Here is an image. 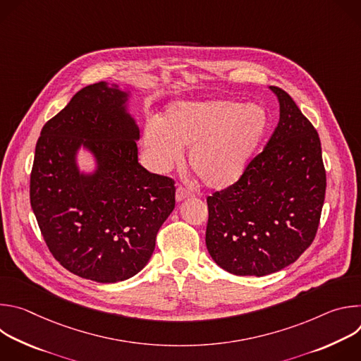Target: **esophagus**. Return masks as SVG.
Masks as SVG:
<instances>
[{"label": "esophagus", "mask_w": 361, "mask_h": 361, "mask_svg": "<svg viewBox=\"0 0 361 361\" xmlns=\"http://www.w3.org/2000/svg\"><path fill=\"white\" fill-rule=\"evenodd\" d=\"M188 197H191V192H190V191H187V190L183 188V187H178V188H177V191H176V200H177V202H181V201L187 200Z\"/></svg>", "instance_id": "1"}]
</instances>
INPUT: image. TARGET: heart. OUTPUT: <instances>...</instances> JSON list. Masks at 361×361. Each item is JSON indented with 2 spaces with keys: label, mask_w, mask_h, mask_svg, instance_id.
Returning <instances> with one entry per match:
<instances>
[{
  "label": "heart",
  "mask_w": 361,
  "mask_h": 361,
  "mask_svg": "<svg viewBox=\"0 0 361 361\" xmlns=\"http://www.w3.org/2000/svg\"><path fill=\"white\" fill-rule=\"evenodd\" d=\"M270 128V114L259 104L234 99L176 101L160 121L142 131V148L149 167L160 174L173 170L190 148L188 163L213 190L235 184L248 169Z\"/></svg>",
  "instance_id": "1"
}]
</instances>
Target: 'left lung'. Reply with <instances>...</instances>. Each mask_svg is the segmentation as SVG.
<instances>
[{"label":"left lung","mask_w":361,"mask_h":361,"mask_svg":"<svg viewBox=\"0 0 361 361\" xmlns=\"http://www.w3.org/2000/svg\"><path fill=\"white\" fill-rule=\"evenodd\" d=\"M269 88L280 104L274 134L235 184L207 198L205 245L235 276L263 277L294 263L314 240L324 202L319 134L286 91Z\"/></svg>","instance_id":"obj_1"}]
</instances>
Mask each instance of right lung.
Wrapping results in <instances>:
<instances>
[{
	"mask_svg": "<svg viewBox=\"0 0 361 361\" xmlns=\"http://www.w3.org/2000/svg\"><path fill=\"white\" fill-rule=\"evenodd\" d=\"M127 87L101 81L80 90L41 130L30 201L56 260L73 274L118 283L149 262L176 207V187L138 163L140 128ZM93 160L79 167V152Z\"/></svg>",
	"mask_w": 361,
	"mask_h": 361,
	"instance_id": "obj_1",
	"label": "right lung"
}]
</instances>
